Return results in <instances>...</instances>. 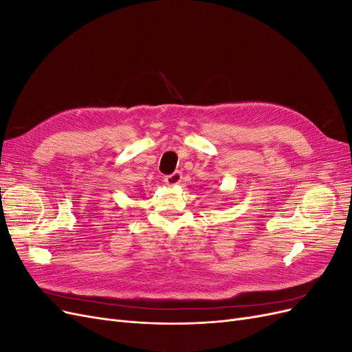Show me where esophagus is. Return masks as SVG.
<instances>
[{"instance_id": "34e87169", "label": "esophagus", "mask_w": 352, "mask_h": 352, "mask_svg": "<svg viewBox=\"0 0 352 352\" xmlns=\"http://www.w3.org/2000/svg\"><path fill=\"white\" fill-rule=\"evenodd\" d=\"M164 182L168 185V186H177L180 182H182V173L180 172H175L172 175H168L164 177Z\"/></svg>"}]
</instances>
